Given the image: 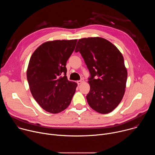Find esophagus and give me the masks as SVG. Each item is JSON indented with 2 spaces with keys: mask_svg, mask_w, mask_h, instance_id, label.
I'll list each match as a JSON object with an SVG mask.
<instances>
[{
  "mask_svg": "<svg viewBox=\"0 0 155 155\" xmlns=\"http://www.w3.org/2000/svg\"><path fill=\"white\" fill-rule=\"evenodd\" d=\"M83 81V80H80L77 81V84H80Z\"/></svg>",
  "mask_w": 155,
  "mask_h": 155,
  "instance_id": "esophagus-1",
  "label": "esophagus"
}]
</instances>
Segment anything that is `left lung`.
<instances>
[{
  "mask_svg": "<svg viewBox=\"0 0 155 155\" xmlns=\"http://www.w3.org/2000/svg\"><path fill=\"white\" fill-rule=\"evenodd\" d=\"M75 51L80 53L90 71L88 104L100 114L111 112L125 91L127 72L122 54L111 42L101 37L79 39Z\"/></svg>",
  "mask_w": 155,
  "mask_h": 155,
  "instance_id": "8db88e82",
  "label": "left lung"
}]
</instances>
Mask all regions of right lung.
I'll return each instance as SVG.
<instances>
[{
	"label": "right lung",
	"mask_w": 155,
	"mask_h": 155,
	"mask_svg": "<svg viewBox=\"0 0 155 155\" xmlns=\"http://www.w3.org/2000/svg\"><path fill=\"white\" fill-rule=\"evenodd\" d=\"M77 40H54L39 46L31 57L27 79L32 96L47 112L58 114L71 102L77 84L69 81L66 62Z\"/></svg>",
	"instance_id": "add662e5"
}]
</instances>
